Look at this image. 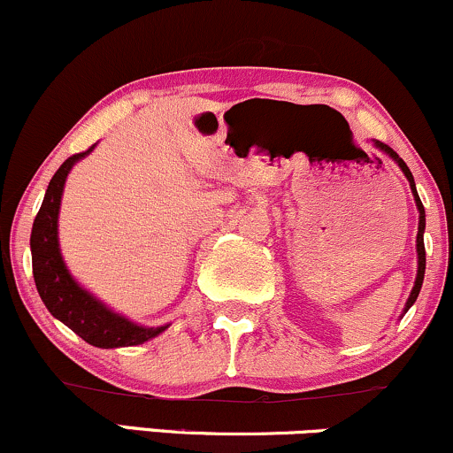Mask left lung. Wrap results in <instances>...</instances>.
Here are the masks:
<instances>
[{
    "label": "left lung",
    "instance_id": "8db88e82",
    "mask_svg": "<svg viewBox=\"0 0 453 453\" xmlns=\"http://www.w3.org/2000/svg\"><path fill=\"white\" fill-rule=\"evenodd\" d=\"M377 147L386 150V153L389 155V157H392V159L396 161V164L400 165V170H403L404 176H407V179H409V183H411V191H413V196H415V204H418V211H419V227H418V279H415L413 292H411L409 300H407V309H404V311H409V309H411V304H413L415 300H418V296H419V289H422V283H424V270H426V249H424V227H426V212H424V204H422V200H419V196H418V189H415V183H413V174H411V170L407 168V164H404V161L400 159L398 155L394 153V150L388 147V144H383V142H377Z\"/></svg>",
    "mask_w": 453,
    "mask_h": 453
}]
</instances>
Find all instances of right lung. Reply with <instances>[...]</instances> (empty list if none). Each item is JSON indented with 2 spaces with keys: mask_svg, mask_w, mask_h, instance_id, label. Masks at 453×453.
<instances>
[{
  "mask_svg": "<svg viewBox=\"0 0 453 453\" xmlns=\"http://www.w3.org/2000/svg\"><path fill=\"white\" fill-rule=\"evenodd\" d=\"M93 147L72 155L61 164V168L50 179L42 206L35 215L34 230H31V264H34L35 288H38L40 298L50 311V315L64 321L89 345L104 347V349L142 345L144 341L157 336L165 327H142L127 321L126 317L114 315L70 277L59 253L57 217H59L61 194H64L67 173Z\"/></svg>",
  "mask_w": 453,
  "mask_h": 453,
  "instance_id": "add662e5",
  "label": "right lung"
}]
</instances>
